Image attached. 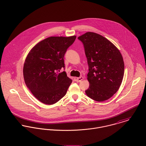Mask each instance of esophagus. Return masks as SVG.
<instances>
[{
	"label": "esophagus",
	"mask_w": 146,
	"mask_h": 146,
	"mask_svg": "<svg viewBox=\"0 0 146 146\" xmlns=\"http://www.w3.org/2000/svg\"><path fill=\"white\" fill-rule=\"evenodd\" d=\"M83 80V77H82V76H80L79 78H77L76 79V81L77 82H81Z\"/></svg>",
	"instance_id": "obj_1"
}]
</instances>
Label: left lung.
<instances>
[{
	"label": "left lung",
	"instance_id": "8db88e82",
	"mask_svg": "<svg viewBox=\"0 0 146 146\" xmlns=\"http://www.w3.org/2000/svg\"><path fill=\"white\" fill-rule=\"evenodd\" d=\"M83 42L89 66L87 79L89 87L86 94L103 102L119 90L124 74V62L117 48L103 36L87 32L78 37Z\"/></svg>",
	"mask_w": 146,
	"mask_h": 146
}]
</instances>
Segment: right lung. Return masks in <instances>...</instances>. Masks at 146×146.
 Instances as JSON below:
<instances>
[{"label":"right lung","instance_id":"obj_1","mask_svg":"<svg viewBox=\"0 0 146 146\" xmlns=\"http://www.w3.org/2000/svg\"><path fill=\"white\" fill-rule=\"evenodd\" d=\"M76 36H51L37 43L23 65L25 82L33 96L45 104H53L63 97L72 83L64 68L63 57Z\"/></svg>","mask_w":146,"mask_h":146}]
</instances>
